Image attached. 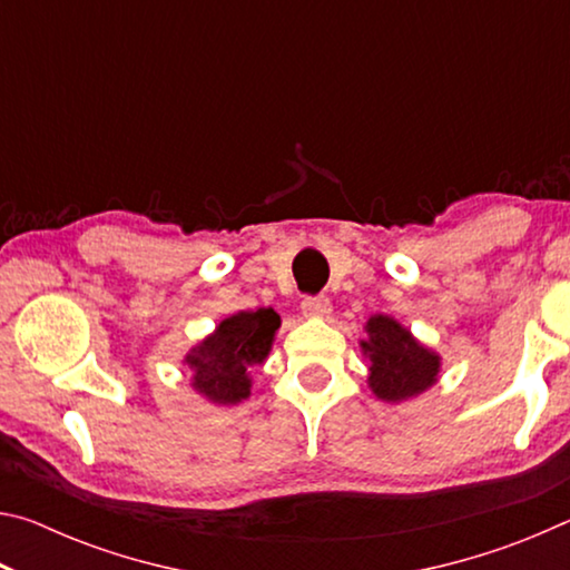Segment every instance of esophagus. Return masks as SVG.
I'll use <instances>...</instances> for the list:
<instances>
[{
    "label": "esophagus",
    "mask_w": 570,
    "mask_h": 570,
    "mask_svg": "<svg viewBox=\"0 0 570 570\" xmlns=\"http://www.w3.org/2000/svg\"><path fill=\"white\" fill-rule=\"evenodd\" d=\"M302 314L308 320H322V316L332 314V304L326 296H306L302 302Z\"/></svg>",
    "instance_id": "34e87169"
}]
</instances>
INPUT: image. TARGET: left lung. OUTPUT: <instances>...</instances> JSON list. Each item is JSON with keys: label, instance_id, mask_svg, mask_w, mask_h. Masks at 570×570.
<instances>
[{"label": "left lung", "instance_id": "obj_1", "mask_svg": "<svg viewBox=\"0 0 570 570\" xmlns=\"http://www.w3.org/2000/svg\"><path fill=\"white\" fill-rule=\"evenodd\" d=\"M364 332L366 340H360V346L370 360L366 384L374 397L400 404L428 392L438 382L442 356L414 340L407 326H402L394 316H370Z\"/></svg>", "mask_w": 570, "mask_h": 570}]
</instances>
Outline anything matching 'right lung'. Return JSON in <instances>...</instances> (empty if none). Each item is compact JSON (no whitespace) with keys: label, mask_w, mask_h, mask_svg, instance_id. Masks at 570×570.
I'll return each instance as SVG.
<instances>
[{"label":"right lung","mask_w":570,"mask_h":570,"mask_svg":"<svg viewBox=\"0 0 570 570\" xmlns=\"http://www.w3.org/2000/svg\"><path fill=\"white\" fill-rule=\"evenodd\" d=\"M278 326L282 316L272 306L226 316L204 342L190 346L183 356V364L193 372L190 387L204 400L226 407L248 400L254 387L250 370L266 362Z\"/></svg>","instance_id":"right-lung-1"}]
</instances>
